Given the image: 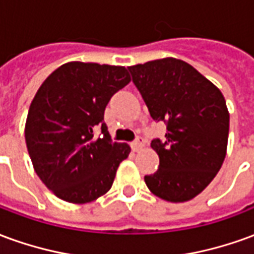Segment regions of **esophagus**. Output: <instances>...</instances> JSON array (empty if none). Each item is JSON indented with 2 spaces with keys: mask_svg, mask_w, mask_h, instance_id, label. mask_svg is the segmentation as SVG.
<instances>
[{
  "mask_svg": "<svg viewBox=\"0 0 254 254\" xmlns=\"http://www.w3.org/2000/svg\"><path fill=\"white\" fill-rule=\"evenodd\" d=\"M130 147H132V149L134 152H137V151H140V149L144 147V140L141 137H137L132 144H130Z\"/></svg>",
  "mask_w": 254,
  "mask_h": 254,
  "instance_id": "obj_1",
  "label": "esophagus"
}]
</instances>
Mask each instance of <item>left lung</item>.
Wrapping results in <instances>:
<instances>
[{
    "instance_id": "left-lung-1",
    "label": "left lung",
    "mask_w": 254,
    "mask_h": 254,
    "mask_svg": "<svg viewBox=\"0 0 254 254\" xmlns=\"http://www.w3.org/2000/svg\"><path fill=\"white\" fill-rule=\"evenodd\" d=\"M127 69L152 120L167 124L165 143L159 138L151 143L159 169L144 181L162 200L189 201L211 184L226 158L230 114L223 94L177 58Z\"/></svg>"
}]
</instances>
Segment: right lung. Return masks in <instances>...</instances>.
<instances>
[{
	"label": "right lung",
	"mask_w": 254,
	"mask_h": 254,
	"mask_svg": "<svg viewBox=\"0 0 254 254\" xmlns=\"http://www.w3.org/2000/svg\"><path fill=\"white\" fill-rule=\"evenodd\" d=\"M130 81L125 66L72 61L42 83L25 121V143L41 181L64 201L85 204L110 190L117 169L130 154L111 141L105 109ZM100 126L103 138L94 136Z\"/></svg>",
	"instance_id": "obj_1"
}]
</instances>
